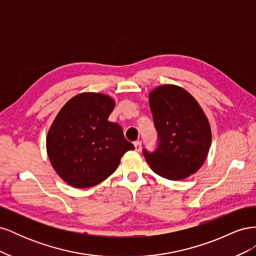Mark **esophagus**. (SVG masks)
I'll use <instances>...</instances> for the list:
<instances>
[{
	"instance_id": "1",
	"label": "esophagus",
	"mask_w": 256,
	"mask_h": 256,
	"mask_svg": "<svg viewBox=\"0 0 256 256\" xmlns=\"http://www.w3.org/2000/svg\"><path fill=\"white\" fill-rule=\"evenodd\" d=\"M134 150L136 152H140L141 150V145H142L141 141H136L134 143Z\"/></svg>"
}]
</instances>
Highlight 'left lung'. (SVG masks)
<instances>
[{
	"instance_id": "1",
	"label": "left lung",
	"mask_w": 256,
	"mask_h": 256,
	"mask_svg": "<svg viewBox=\"0 0 256 256\" xmlns=\"http://www.w3.org/2000/svg\"><path fill=\"white\" fill-rule=\"evenodd\" d=\"M148 99L159 144L154 152L144 150L145 160L161 177L184 180L204 164L212 145L210 124L196 98L178 85H160Z\"/></svg>"
}]
</instances>
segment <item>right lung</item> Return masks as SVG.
Instances as JSON below:
<instances>
[{"instance_id":"obj_1","label":"right lung","mask_w":256,"mask_h":256,"mask_svg":"<svg viewBox=\"0 0 256 256\" xmlns=\"http://www.w3.org/2000/svg\"><path fill=\"white\" fill-rule=\"evenodd\" d=\"M115 100L102 92L76 95L62 108L47 134L52 168L74 188H90L106 180L134 146L122 127L108 120Z\"/></svg>"}]
</instances>
